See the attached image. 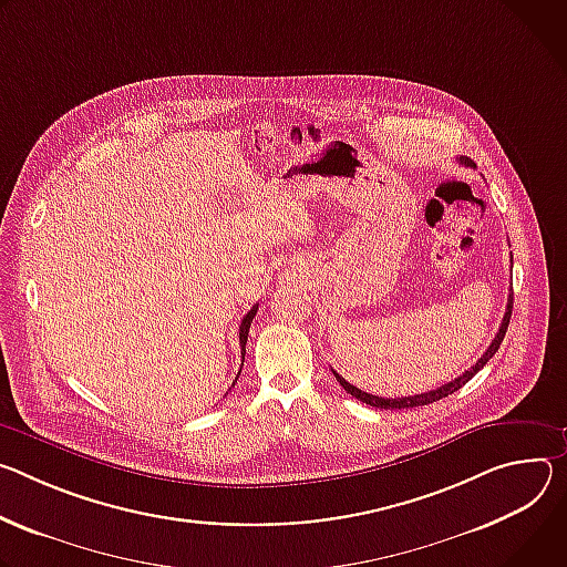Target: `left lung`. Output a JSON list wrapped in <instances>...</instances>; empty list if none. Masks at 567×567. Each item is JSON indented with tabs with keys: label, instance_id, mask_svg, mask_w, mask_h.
I'll return each instance as SVG.
<instances>
[{
	"label": "left lung",
	"instance_id": "left-lung-1",
	"mask_svg": "<svg viewBox=\"0 0 567 567\" xmlns=\"http://www.w3.org/2000/svg\"><path fill=\"white\" fill-rule=\"evenodd\" d=\"M460 164H464V166H475L468 157H460ZM512 308H514V292H509V299H507V310H505V318H502V324H499V331H497V336L493 338V342H491V347L484 351V355L468 369V371H464L460 379H455V381H451V383H446V385H442V388H436V390H430V392H425V394H414V396H403V399H383V396H373V394H367V392H362V390H358V388H353L351 383H347L340 373H336V381L344 388V392L347 394H351V396H355L358 401H362V403H367V405H371V408H379V410H408V408H419V405H427V403H434V401H439V399H446L449 394H453V392H457L460 388H464L473 375L495 355V351L499 349V344H502V340H505V333H507V327H509V320H512Z\"/></svg>",
	"mask_w": 567,
	"mask_h": 567
}]
</instances>
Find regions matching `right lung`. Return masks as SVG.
<instances>
[{
  "label": "right lung",
  "mask_w": 567,
  "mask_h": 567,
  "mask_svg": "<svg viewBox=\"0 0 567 567\" xmlns=\"http://www.w3.org/2000/svg\"><path fill=\"white\" fill-rule=\"evenodd\" d=\"M257 310H259V303H255L249 308V312L247 316L243 318V322H240V327H238V340H240V349H243V360H245V342H247V333H249V324H251V320H255V316H257ZM240 373V371H238Z\"/></svg>",
  "instance_id": "1"
}]
</instances>
